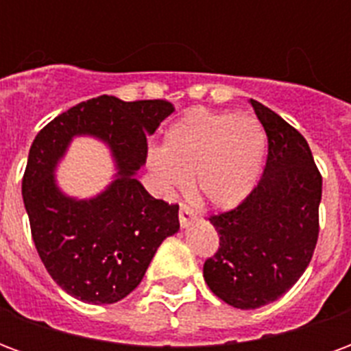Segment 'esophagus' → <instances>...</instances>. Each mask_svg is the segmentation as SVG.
<instances>
[{
  "label": "esophagus",
  "instance_id": "esophagus-1",
  "mask_svg": "<svg viewBox=\"0 0 351 351\" xmlns=\"http://www.w3.org/2000/svg\"><path fill=\"white\" fill-rule=\"evenodd\" d=\"M178 220H180V226L182 228H190V223L195 220V213L191 210L190 206L182 205L180 206V213H178Z\"/></svg>",
  "mask_w": 351,
  "mask_h": 351
}]
</instances>
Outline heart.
Masks as SVG:
<instances>
[{"instance_id": "heart-1", "label": "heart", "mask_w": 351, "mask_h": 351, "mask_svg": "<svg viewBox=\"0 0 351 351\" xmlns=\"http://www.w3.org/2000/svg\"><path fill=\"white\" fill-rule=\"evenodd\" d=\"M265 150L267 133L254 116L195 108L165 131L148 165L167 195L186 191L193 178L199 197L229 210L256 188Z\"/></svg>"}]
</instances>
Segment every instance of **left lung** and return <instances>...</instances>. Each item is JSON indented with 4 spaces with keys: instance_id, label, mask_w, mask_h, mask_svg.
I'll return each instance as SVG.
<instances>
[{
    "instance_id": "1",
    "label": "left lung",
    "mask_w": 351,
    "mask_h": 351,
    "mask_svg": "<svg viewBox=\"0 0 351 351\" xmlns=\"http://www.w3.org/2000/svg\"><path fill=\"white\" fill-rule=\"evenodd\" d=\"M269 137L263 176L235 210L213 216L220 248L203 267L206 286L241 310L286 293L308 267L317 243L322 175L301 133L250 99Z\"/></svg>"
}]
</instances>
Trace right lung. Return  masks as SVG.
Returning <instances> with one entry per match:
<instances>
[{
  "label": "right lung",
  "mask_w": 351,
  "mask_h": 351,
  "mask_svg": "<svg viewBox=\"0 0 351 351\" xmlns=\"http://www.w3.org/2000/svg\"><path fill=\"white\" fill-rule=\"evenodd\" d=\"M175 105L99 95L71 107L35 137L22 178L35 248L64 291L90 304H112L135 289L154 254L180 229L178 206L154 199L138 182L146 138ZM77 136L108 146L117 173L92 198L61 190L56 171Z\"/></svg>",
  "instance_id": "1"
}]
</instances>
